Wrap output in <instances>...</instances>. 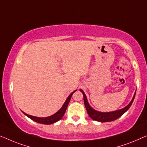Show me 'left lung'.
Segmentation results:
<instances>
[{
  "label": "left lung",
  "mask_w": 147,
  "mask_h": 147,
  "mask_svg": "<svg viewBox=\"0 0 147 147\" xmlns=\"http://www.w3.org/2000/svg\"><path fill=\"white\" fill-rule=\"evenodd\" d=\"M80 91L82 92V94H83L84 97V105H85L86 111H87L88 115H89V117L91 118L92 119L94 120V121L101 122V123H105V122H110V121H113L115 120L119 119L120 117H121L124 113L127 112L128 109L130 108V107L131 106L132 103H133L134 98H135V94H134L133 98L132 99V100L130 102V103L127 106H126L125 108L120 109V110L113 111V112H107V113H103V112H99V111H95L94 109L92 108L90 106V105L88 104L87 98H86V94H84L83 90L80 89Z\"/></svg>",
  "instance_id": "left-lung-1"
}]
</instances>
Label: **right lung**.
<instances>
[{
  "instance_id": "add662e5",
  "label": "right lung",
  "mask_w": 147,
  "mask_h": 147,
  "mask_svg": "<svg viewBox=\"0 0 147 147\" xmlns=\"http://www.w3.org/2000/svg\"><path fill=\"white\" fill-rule=\"evenodd\" d=\"M76 91V90L72 92V93L67 97V100H66L65 103H64L63 107H61V109H60L58 112L55 113V114L53 115L50 116V117H43V118L42 117H34V116L26 114V113L24 112H23V113L26 116H27L28 118H30V119L33 120V121L36 122V123H38L40 124H45V125H51V124L55 123H56V122L59 121V120H61L62 118H63V117L64 116V115H65V113L66 112V110H67L68 105H69L70 100H71L72 95H73L74 92Z\"/></svg>"
}]
</instances>
